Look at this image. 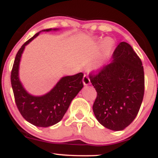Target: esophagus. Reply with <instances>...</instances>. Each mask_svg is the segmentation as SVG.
<instances>
[{"label":"esophagus","instance_id":"34e87169","mask_svg":"<svg viewBox=\"0 0 158 158\" xmlns=\"http://www.w3.org/2000/svg\"><path fill=\"white\" fill-rule=\"evenodd\" d=\"M82 81H83V84H84L85 85H88L90 84V80L89 77H88L87 75H84Z\"/></svg>","mask_w":158,"mask_h":158}]
</instances>
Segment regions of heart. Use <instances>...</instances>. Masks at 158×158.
Instances as JSON below:
<instances>
[{"label": "heart", "instance_id": "1", "mask_svg": "<svg viewBox=\"0 0 158 158\" xmlns=\"http://www.w3.org/2000/svg\"><path fill=\"white\" fill-rule=\"evenodd\" d=\"M109 48H110L109 39H106V41H104V43H103V48H104L105 51H106V50ZM101 59H102V58L99 57L94 61L93 67L94 69H99L100 68L101 66H102V60H101Z\"/></svg>", "mask_w": 158, "mask_h": 158}]
</instances>
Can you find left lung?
<instances>
[{
    "label": "left lung",
    "instance_id": "8db88e82",
    "mask_svg": "<svg viewBox=\"0 0 158 158\" xmlns=\"http://www.w3.org/2000/svg\"><path fill=\"white\" fill-rule=\"evenodd\" d=\"M89 77L97 92L93 110L99 123L113 131L129 126L138 114L145 88L142 61L131 45L119 43L111 62Z\"/></svg>",
    "mask_w": 158,
    "mask_h": 158
}]
</instances>
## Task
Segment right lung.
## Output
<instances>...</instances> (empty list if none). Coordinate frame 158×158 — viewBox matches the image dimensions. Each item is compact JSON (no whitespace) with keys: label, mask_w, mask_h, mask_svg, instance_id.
<instances>
[{"label":"right lung","mask_w":158,"mask_h":158,"mask_svg":"<svg viewBox=\"0 0 158 158\" xmlns=\"http://www.w3.org/2000/svg\"><path fill=\"white\" fill-rule=\"evenodd\" d=\"M57 30H43L26 41L16 54L11 72V84L18 109L27 122L38 127H49L59 123L68 110L71 101L83 88L82 73L62 77L50 92L40 97L27 93L19 80V64L25 46L40 32Z\"/></svg>","instance_id":"right-lung-1"}]
</instances>
